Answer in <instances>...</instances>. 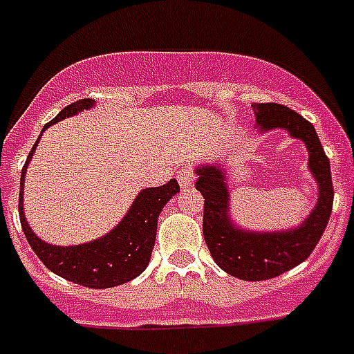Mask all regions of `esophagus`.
<instances>
[{
  "label": "esophagus",
  "mask_w": 354,
  "mask_h": 354,
  "mask_svg": "<svg viewBox=\"0 0 354 354\" xmlns=\"http://www.w3.org/2000/svg\"><path fill=\"white\" fill-rule=\"evenodd\" d=\"M178 182H180L182 189L191 187V185H193V182H194L193 171H191V169H187V167H185V169H182V171L178 172Z\"/></svg>",
  "instance_id": "obj_1"
}]
</instances>
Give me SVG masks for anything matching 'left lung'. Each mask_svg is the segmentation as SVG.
I'll use <instances>...</instances> for the list:
<instances>
[{"label":"left lung","instance_id":"8db88e82","mask_svg":"<svg viewBox=\"0 0 354 354\" xmlns=\"http://www.w3.org/2000/svg\"><path fill=\"white\" fill-rule=\"evenodd\" d=\"M255 128L261 133L285 130L303 141L308 152V172L318 187L314 209L301 224L277 232H252L236 226L230 213L227 171L218 163L194 169L196 189L204 196V239L211 257L224 272L242 281H266L285 274L313 253L333 211L330 163L314 127L299 113L275 102H253Z\"/></svg>","mask_w":354,"mask_h":354}]
</instances>
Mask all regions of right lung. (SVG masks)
<instances>
[{
    "label": "right lung",
    "mask_w": 354,
    "mask_h": 354,
    "mask_svg": "<svg viewBox=\"0 0 354 354\" xmlns=\"http://www.w3.org/2000/svg\"><path fill=\"white\" fill-rule=\"evenodd\" d=\"M93 106H95L93 99H80L64 108L57 118L47 122L44 130L55 122L66 118H73L77 113ZM38 141L40 138L36 139L35 147L30 149L29 158L21 169L18 204L19 222L32 252L51 272L71 281L75 285L88 286V288H112L143 274L145 268L149 266L150 253L154 248L158 216L167 202L174 194L180 193V185L176 180L172 178L171 182L161 187H147L138 193L127 215L122 216L118 226L110 230L106 235L99 236L95 241L82 242L77 246H55V244L41 241L40 236L30 230L24 213L25 172H27L29 161L32 160Z\"/></svg>",
    "instance_id": "1"
}]
</instances>
